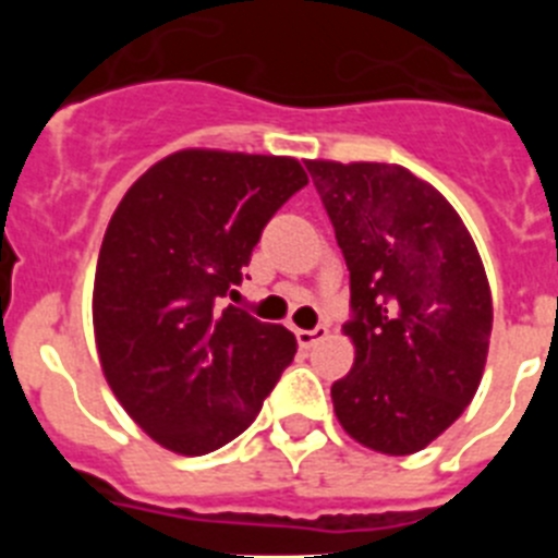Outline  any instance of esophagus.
<instances>
[{
    "label": "esophagus",
    "instance_id": "34e87169",
    "mask_svg": "<svg viewBox=\"0 0 558 558\" xmlns=\"http://www.w3.org/2000/svg\"><path fill=\"white\" fill-rule=\"evenodd\" d=\"M327 332L329 329L324 327V324H318V327H313V329H295V340H299V347L302 349H310V347H315L318 340L327 338Z\"/></svg>",
    "mask_w": 558,
    "mask_h": 558
}]
</instances>
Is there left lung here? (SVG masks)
I'll list each match as a JSON object with an SVG mask.
<instances>
[{"instance_id":"8db88e82","label":"left lung","mask_w":558,"mask_h":558,"mask_svg":"<svg viewBox=\"0 0 558 558\" xmlns=\"http://www.w3.org/2000/svg\"><path fill=\"white\" fill-rule=\"evenodd\" d=\"M349 268L354 366L332 386L335 416L368 450L411 456L481 386L492 293L458 211L399 165L304 161Z\"/></svg>"}]
</instances>
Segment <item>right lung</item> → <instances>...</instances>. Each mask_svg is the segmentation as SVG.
Masks as SVG:
<instances>
[{"mask_svg": "<svg viewBox=\"0 0 558 558\" xmlns=\"http://www.w3.org/2000/svg\"><path fill=\"white\" fill-rule=\"evenodd\" d=\"M304 184L284 156L179 150L113 211L95 274L97 352L113 397L167 450L229 445L293 363V332L218 304Z\"/></svg>", "mask_w": 558, "mask_h": 558, "instance_id": "obj_1", "label": "right lung"}]
</instances>
